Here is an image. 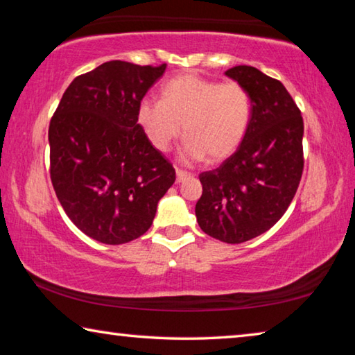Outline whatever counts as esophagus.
Returning <instances> with one entry per match:
<instances>
[{
    "mask_svg": "<svg viewBox=\"0 0 355 355\" xmlns=\"http://www.w3.org/2000/svg\"><path fill=\"white\" fill-rule=\"evenodd\" d=\"M192 175L189 172H186V171H182V169H177V182L178 183H182V182H184V180H188V178H191Z\"/></svg>",
    "mask_w": 355,
    "mask_h": 355,
    "instance_id": "esophagus-1",
    "label": "esophagus"
}]
</instances>
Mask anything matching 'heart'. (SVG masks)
Here are the masks:
<instances>
[{
	"instance_id": "1",
	"label": "heart",
	"mask_w": 355,
	"mask_h": 355,
	"mask_svg": "<svg viewBox=\"0 0 355 355\" xmlns=\"http://www.w3.org/2000/svg\"><path fill=\"white\" fill-rule=\"evenodd\" d=\"M250 120V97L236 81L218 83L197 75L172 78L161 89V100L144 98L137 123L159 152H167L180 135L186 142L182 156L188 163H211L235 153Z\"/></svg>"
}]
</instances>
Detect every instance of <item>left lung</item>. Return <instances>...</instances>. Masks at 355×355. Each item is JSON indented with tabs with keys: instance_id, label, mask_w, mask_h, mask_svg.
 I'll list each match as a JSON object with an SVG mask.
<instances>
[{
	"instance_id": "left-lung-1",
	"label": "left lung",
	"mask_w": 355,
	"mask_h": 355,
	"mask_svg": "<svg viewBox=\"0 0 355 355\" xmlns=\"http://www.w3.org/2000/svg\"><path fill=\"white\" fill-rule=\"evenodd\" d=\"M225 75L249 94V127L230 158L199 175L196 216L207 235L239 244L268 232L290 207L304 171V120L279 80L250 65Z\"/></svg>"
}]
</instances>
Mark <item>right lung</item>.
Returning <instances> with one entry per match:
<instances>
[{
  "label": "right lung",
  "mask_w": 355,
  "mask_h": 355,
  "mask_svg": "<svg viewBox=\"0 0 355 355\" xmlns=\"http://www.w3.org/2000/svg\"><path fill=\"white\" fill-rule=\"evenodd\" d=\"M166 64L110 61L76 76L48 128L50 177L65 214L89 238L142 236L175 169L137 123V106Z\"/></svg>",
  "instance_id": "1"
}]
</instances>
